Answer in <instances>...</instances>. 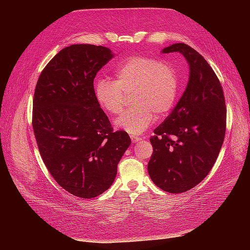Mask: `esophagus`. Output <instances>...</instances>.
<instances>
[{
	"mask_svg": "<svg viewBox=\"0 0 250 250\" xmlns=\"http://www.w3.org/2000/svg\"><path fill=\"white\" fill-rule=\"evenodd\" d=\"M130 138H131V141H132L133 143H138V142L142 141V139H141V138H139V137H134V135H130Z\"/></svg>",
	"mask_w": 250,
	"mask_h": 250,
	"instance_id": "1",
	"label": "esophagus"
}]
</instances>
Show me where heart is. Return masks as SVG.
I'll return each instance as SVG.
<instances>
[{
    "instance_id": "1",
    "label": "heart",
    "mask_w": 250,
    "mask_h": 250,
    "mask_svg": "<svg viewBox=\"0 0 250 250\" xmlns=\"http://www.w3.org/2000/svg\"><path fill=\"white\" fill-rule=\"evenodd\" d=\"M179 80L170 64L149 56H132L116 69V80L100 77L95 82L98 104L110 115L123 111L126 95H132L134 107L118 118L115 125L132 135L146 131L156 115L164 117L174 107L178 97Z\"/></svg>"
}]
</instances>
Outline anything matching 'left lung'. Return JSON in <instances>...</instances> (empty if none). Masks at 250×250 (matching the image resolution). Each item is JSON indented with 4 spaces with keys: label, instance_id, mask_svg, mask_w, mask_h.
Listing matches in <instances>:
<instances>
[{
    "label": "left lung",
    "instance_id": "8db88e82",
    "mask_svg": "<svg viewBox=\"0 0 250 250\" xmlns=\"http://www.w3.org/2000/svg\"><path fill=\"white\" fill-rule=\"evenodd\" d=\"M179 52L190 78L177 105L150 138L153 152L148 173L168 193H184L207 177L220 152L226 130L224 93L217 75L199 53L173 43L163 53Z\"/></svg>",
    "mask_w": 250,
    "mask_h": 250
}]
</instances>
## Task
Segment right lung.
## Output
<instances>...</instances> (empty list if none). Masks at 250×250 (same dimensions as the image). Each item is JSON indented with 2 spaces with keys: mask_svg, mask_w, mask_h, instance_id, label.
Returning <instances> with one entry per match:
<instances>
[{
  "mask_svg": "<svg viewBox=\"0 0 250 250\" xmlns=\"http://www.w3.org/2000/svg\"><path fill=\"white\" fill-rule=\"evenodd\" d=\"M112 57L106 47L72 44L50 60L35 86L32 127L41 156L60 187L84 199L112 185L131 142L126 131H113L96 100L94 79Z\"/></svg>",
  "mask_w": 250,
  "mask_h": 250,
  "instance_id": "obj_1",
  "label": "right lung"
}]
</instances>
